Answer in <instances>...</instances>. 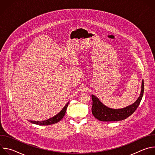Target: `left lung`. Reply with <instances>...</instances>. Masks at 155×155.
Returning a JSON list of instances; mask_svg holds the SVG:
<instances>
[{"instance_id":"8db88e82","label":"left lung","mask_w":155,"mask_h":155,"mask_svg":"<svg viewBox=\"0 0 155 155\" xmlns=\"http://www.w3.org/2000/svg\"><path fill=\"white\" fill-rule=\"evenodd\" d=\"M144 91L143 80L142 83V90L137 100L128 107L121 109H112L103 105L98 98L91 96L93 100L92 114L93 116L101 121H117L123 120L133 114L139 107Z\"/></svg>"}]
</instances>
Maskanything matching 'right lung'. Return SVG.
Segmentation results:
<instances>
[{
	"label": "right lung",
	"mask_w": 155,
	"mask_h": 155,
	"mask_svg": "<svg viewBox=\"0 0 155 155\" xmlns=\"http://www.w3.org/2000/svg\"><path fill=\"white\" fill-rule=\"evenodd\" d=\"M68 104H69V102L68 104H66V105L64 106V107L62 108V110L58 115H56V116L53 117L51 118H50L45 121H29L33 124L41 125V126H47V125H50V124L57 123L59 121H60L62 119V118L64 117L65 112H66V110H67V108L68 106Z\"/></svg>",
	"instance_id": "right-lung-1"
}]
</instances>
